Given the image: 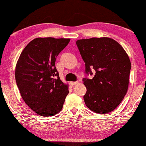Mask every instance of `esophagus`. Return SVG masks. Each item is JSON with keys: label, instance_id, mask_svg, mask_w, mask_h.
I'll list each match as a JSON object with an SVG mask.
<instances>
[{"label": "esophagus", "instance_id": "34e87169", "mask_svg": "<svg viewBox=\"0 0 146 146\" xmlns=\"http://www.w3.org/2000/svg\"><path fill=\"white\" fill-rule=\"evenodd\" d=\"M78 82H71L70 84H71V85H72V86H73V85L77 84H78Z\"/></svg>", "mask_w": 146, "mask_h": 146}]
</instances>
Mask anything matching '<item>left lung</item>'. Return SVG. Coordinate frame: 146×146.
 Masks as SVG:
<instances>
[{
    "label": "left lung",
    "mask_w": 146,
    "mask_h": 146,
    "mask_svg": "<svg viewBox=\"0 0 146 146\" xmlns=\"http://www.w3.org/2000/svg\"><path fill=\"white\" fill-rule=\"evenodd\" d=\"M76 45L85 63V73L92 79H83L87 88L84 96L88 109L98 114L110 113L126 95L131 62L121 45L108 37L81 39Z\"/></svg>",
    "instance_id": "1"
}]
</instances>
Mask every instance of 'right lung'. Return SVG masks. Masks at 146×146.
<instances>
[{"label": "right lung", "instance_id": "right-lung-1", "mask_svg": "<svg viewBox=\"0 0 146 146\" xmlns=\"http://www.w3.org/2000/svg\"><path fill=\"white\" fill-rule=\"evenodd\" d=\"M70 41L52 37L35 38L25 47L17 62L15 78L20 94L40 116L58 114L69 93L68 85L60 80L55 62Z\"/></svg>", "mask_w": 146, "mask_h": 146}]
</instances>
